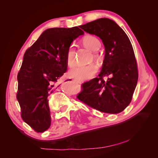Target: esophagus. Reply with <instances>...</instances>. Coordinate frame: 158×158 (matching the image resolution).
I'll return each mask as SVG.
<instances>
[{
    "mask_svg": "<svg viewBox=\"0 0 158 158\" xmlns=\"http://www.w3.org/2000/svg\"><path fill=\"white\" fill-rule=\"evenodd\" d=\"M73 81H75V82H77V83H79V84H83V83H84V81H79V80H77V79H74Z\"/></svg>",
    "mask_w": 158,
    "mask_h": 158,
    "instance_id": "esophagus-1",
    "label": "esophagus"
}]
</instances>
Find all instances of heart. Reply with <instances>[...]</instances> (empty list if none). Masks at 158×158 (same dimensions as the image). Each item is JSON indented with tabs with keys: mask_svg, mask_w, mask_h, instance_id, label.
Wrapping results in <instances>:
<instances>
[{
	"mask_svg": "<svg viewBox=\"0 0 158 158\" xmlns=\"http://www.w3.org/2000/svg\"><path fill=\"white\" fill-rule=\"evenodd\" d=\"M84 46L89 50L95 52L101 47L100 41L94 36L86 35L82 40ZM66 60L68 65L72 66L75 61V52L74 48L71 46L69 48L66 54ZM98 67L94 63L86 65H75L69 70V76L79 81H84L91 79L98 73Z\"/></svg>",
	"mask_w": 158,
	"mask_h": 158,
	"instance_id": "1",
	"label": "heart"
}]
</instances>
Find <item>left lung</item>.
<instances>
[{"instance_id":"1","label":"left lung","mask_w":158,"mask_h":158,"mask_svg":"<svg viewBox=\"0 0 158 158\" xmlns=\"http://www.w3.org/2000/svg\"><path fill=\"white\" fill-rule=\"evenodd\" d=\"M86 33L100 37L105 55L98 77L83 84L77 98L104 113L116 114L130 105L138 81L135 53L124 31L108 18L80 26ZM104 76H108L106 81Z\"/></svg>"}]
</instances>
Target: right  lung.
<instances>
[{
    "label": "right lung",
    "instance_id": "1",
    "mask_svg": "<svg viewBox=\"0 0 158 158\" xmlns=\"http://www.w3.org/2000/svg\"><path fill=\"white\" fill-rule=\"evenodd\" d=\"M84 34L77 26L48 28L24 53L17 75V98L22 119L37 132L50 127L48 98L67 71L66 54L72 42Z\"/></svg>",
    "mask_w": 158,
    "mask_h": 158
}]
</instances>
